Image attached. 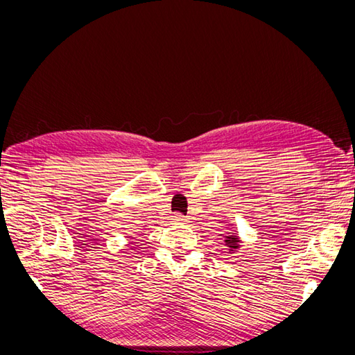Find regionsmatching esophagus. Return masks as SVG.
I'll return each mask as SVG.
<instances>
[{
  "label": "esophagus",
  "mask_w": 355,
  "mask_h": 355,
  "mask_svg": "<svg viewBox=\"0 0 355 355\" xmlns=\"http://www.w3.org/2000/svg\"><path fill=\"white\" fill-rule=\"evenodd\" d=\"M171 222H173V223H188V218H185L184 214H175V216L171 218Z\"/></svg>",
  "instance_id": "obj_1"
}]
</instances>
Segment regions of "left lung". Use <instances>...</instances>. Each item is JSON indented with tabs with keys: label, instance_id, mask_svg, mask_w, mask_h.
<instances>
[{
	"label": "left lung",
	"instance_id": "1",
	"mask_svg": "<svg viewBox=\"0 0 355 355\" xmlns=\"http://www.w3.org/2000/svg\"><path fill=\"white\" fill-rule=\"evenodd\" d=\"M225 244L230 247V253H234L240 247V239L239 235H230V237L225 239Z\"/></svg>",
	"mask_w": 355,
	"mask_h": 355
}]
</instances>
